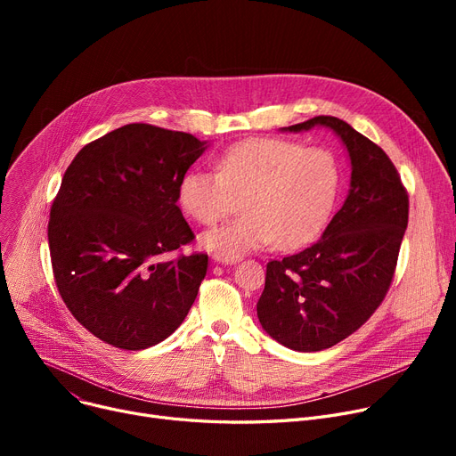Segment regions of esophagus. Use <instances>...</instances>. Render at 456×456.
<instances>
[{
  "mask_svg": "<svg viewBox=\"0 0 456 456\" xmlns=\"http://www.w3.org/2000/svg\"><path fill=\"white\" fill-rule=\"evenodd\" d=\"M212 260H214V262H218V265L232 266V265H236L238 260H240V256H232V255H222V253H214V255H212Z\"/></svg>",
  "mask_w": 456,
  "mask_h": 456,
  "instance_id": "1",
  "label": "esophagus"
}]
</instances>
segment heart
I'll use <instances>...</instances> for the list:
<instances>
[{
	"label": "heart",
	"instance_id": "obj_1",
	"mask_svg": "<svg viewBox=\"0 0 456 456\" xmlns=\"http://www.w3.org/2000/svg\"><path fill=\"white\" fill-rule=\"evenodd\" d=\"M216 171L191 167L177 184L181 208L214 225L236 207L244 214L203 234L207 249L238 256L272 242L294 249L322 231L334 205L338 167L322 148L281 138L238 142L216 160Z\"/></svg>",
	"mask_w": 456,
	"mask_h": 456
}]
</instances>
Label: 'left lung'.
Masks as SVG:
<instances>
[{"instance_id": "left-lung-1", "label": "left lung", "mask_w": 456, "mask_h": 456, "mask_svg": "<svg viewBox=\"0 0 456 456\" xmlns=\"http://www.w3.org/2000/svg\"><path fill=\"white\" fill-rule=\"evenodd\" d=\"M314 127L330 129L344 143L351 164L347 198L316 244L268 262L256 303L262 329L301 353L337 346L368 322L390 289L409 224V196L395 166L344 119L316 116L281 131Z\"/></svg>"}]
</instances>
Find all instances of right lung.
Returning <instances> with one entry per match:
<instances>
[{
  "instance_id": "obj_1",
  "label": "right lung",
  "mask_w": 456,
  "mask_h": 456,
  "mask_svg": "<svg viewBox=\"0 0 456 456\" xmlns=\"http://www.w3.org/2000/svg\"><path fill=\"white\" fill-rule=\"evenodd\" d=\"M207 140L129 124L76 155L52 205L47 242L59 294L100 340L151 347L183 323L208 256L166 258L194 240L177 184Z\"/></svg>"
}]
</instances>
